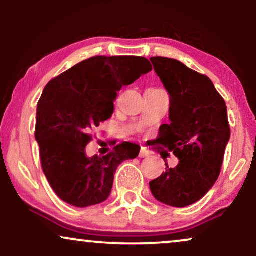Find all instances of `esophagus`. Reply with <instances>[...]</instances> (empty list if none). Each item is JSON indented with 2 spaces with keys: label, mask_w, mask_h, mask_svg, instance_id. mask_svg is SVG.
<instances>
[{
  "label": "esophagus",
  "mask_w": 256,
  "mask_h": 256,
  "mask_svg": "<svg viewBox=\"0 0 256 256\" xmlns=\"http://www.w3.org/2000/svg\"><path fill=\"white\" fill-rule=\"evenodd\" d=\"M150 155V152L146 150V148H140V158H146Z\"/></svg>",
  "instance_id": "obj_1"
}]
</instances>
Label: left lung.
Segmentation results:
<instances>
[{"label": "left lung", "mask_w": 256, "mask_h": 256, "mask_svg": "<svg viewBox=\"0 0 256 256\" xmlns=\"http://www.w3.org/2000/svg\"><path fill=\"white\" fill-rule=\"evenodd\" d=\"M150 61L171 96L170 124L160 126L156 142L179 158L152 180V194L172 207H186L210 190L222 170L230 140L226 104L207 76L174 58Z\"/></svg>", "instance_id": "left-lung-1"}]
</instances>
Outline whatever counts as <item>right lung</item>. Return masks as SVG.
I'll return each instance as SVG.
<instances>
[{
  "mask_svg": "<svg viewBox=\"0 0 256 256\" xmlns=\"http://www.w3.org/2000/svg\"><path fill=\"white\" fill-rule=\"evenodd\" d=\"M142 56H94L52 78L37 106L34 137L42 168L55 194L74 207L106 201L120 164L140 154V146L122 142L104 156L88 158L90 132L112 116L124 85L150 72Z\"/></svg>",
  "mask_w": 256,
  "mask_h": 256,
  "instance_id": "right-lung-1",
  "label": "right lung"
}]
</instances>
